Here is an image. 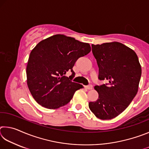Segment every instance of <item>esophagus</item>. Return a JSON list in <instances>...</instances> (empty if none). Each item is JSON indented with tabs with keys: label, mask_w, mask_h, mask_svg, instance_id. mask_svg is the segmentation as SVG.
<instances>
[{
	"label": "esophagus",
	"mask_w": 149,
	"mask_h": 149,
	"mask_svg": "<svg viewBox=\"0 0 149 149\" xmlns=\"http://www.w3.org/2000/svg\"><path fill=\"white\" fill-rule=\"evenodd\" d=\"M85 89H87L88 90H91L93 89V85H86V86H85Z\"/></svg>",
	"instance_id": "34e87169"
}]
</instances>
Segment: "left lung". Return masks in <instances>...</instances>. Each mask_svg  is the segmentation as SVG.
Masks as SVG:
<instances>
[{"label": "left lung", "mask_w": 149, "mask_h": 149, "mask_svg": "<svg viewBox=\"0 0 149 149\" xmlns=\"http://www.w3.org/2000/svg\"><path fill=\"white\" fill-rule=\"evenodd\" d=\"M99 67V79L108 83L96 85L99 99L89 107L97 118L110 120L123 112L137 95L141 76L137 55L118 42L92 45Z\"/></svg>", "instance_id": "8db88e82"}]
</instances>
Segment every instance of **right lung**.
Listing matches in <instances>:
<instances>
[{"label":"right lung","instance_id":"obj_1","mask_svg":"<svg viewBox=\"0 0 149 149\" xmlns=\"http://www.w3.org/2000/svg\"><path fill=\"white\" fill-rule=\"evenodd\" d=\"M89 44L73 37L55 35L42 40L32 50L26 68L27 86L37 102L57 109L70 102L83 85L72 82L73 67L80 57L91 51ZM70 71L72 75L65 76Z\"/></svg>","mask_w":149,"mask_h":149}]
</instances>
